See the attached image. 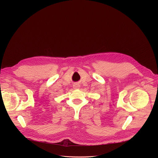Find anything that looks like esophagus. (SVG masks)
I'll use <instances>...</instances> for the list:
<instances>
[{
  "mask_svg": "<svg viewBox=\"0 0 158 158\" xmlns=\"http://www.w3.org/2000/svg\"><path fill=\"white\" fill-rule=\"evenodd\" d=\"M73 86H74V89H79V85H78L77 84H74Z\"/></svg>",
  "mask_w": 158,
  "mask_h": 158,
  "instance_id": "1",
  "label": "esophagus"
}]
</instances>
